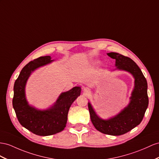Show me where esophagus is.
<instances>
[{"label": "esophagus", "instance_id": "obj_1", "mask_svg": "<svg viewBox=\"0 0 159 159\" xmlns=\"http://www.w3.org/2000/svg\"><path fill=\"white\" fill-rule=\"evenodd\" d=\"M84 91L85 92H88V91H89V89H88L87 88H84Z\"/></svg>", "mask_w": 159, "mask_h": 159}]
</instances>
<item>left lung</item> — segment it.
<instances>
[{"label": "left lung", "mask_w": 159, "mask_h": 159, "mask_svg": "<svg viewBox=\"0 0 159 159\" xmlns=\"http://www.w3.org/2000/svg\"><path fill=\"white\" fill-rule=\"evenodd\" d=\"M107 55L116 60V69L131 73L135 79L130 102L120 113L107 120L96 114L90 103H88V107L91 120L98 131L108 135L120 136L139 125L143 119L148 105V84L140 68L131 58L116 52L108 53Z\"/></svg>", "instance_id": "8db88e82"}]
</instances>
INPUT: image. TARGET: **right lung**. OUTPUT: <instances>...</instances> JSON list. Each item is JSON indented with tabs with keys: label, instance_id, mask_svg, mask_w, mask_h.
Wrapping results in <instances>:
<instances>
[{
	"label": "right lung",
	"instance_id": "1",
	"mask_svg": "<svg viewBox=\"0 0 159 159\" xmlns=\"http://www.w3.org/2000/svg\"><path fill=\"white\" fill-rule=\"evenodd\" d=\"M50 56L31 61L23 68L14 84L13 106L19 123L38 136H50L64 129L72 103L80 95L81 89L75 87L62 93L54 105L46 110H39L28 104L25 93L27 80L35 69L52 62Z\"/></svg>",
	"mask_w": 159,
	"mask_h": 159
}]
</instances>
